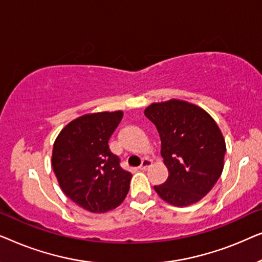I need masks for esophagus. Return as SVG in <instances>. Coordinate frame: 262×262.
Wrapping results in <instances>:
<instances>
[{"label": "esophagus", "instance_id": "34e87169", "mask_svg": "<svg viewBox=\"0 0 262 262\" xmlns=\"http://www.w3.org/2000/svg\"><path fill=\"white\" fill-rule=\"evenodd\" d=\"M150 166H151V161H150L149 159H143L142 164H141V166H139V169L146 170Z\"/></svg>", "mask_w": 262, "mask_h": 262}]
</instances>
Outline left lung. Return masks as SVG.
Wrapping results in <instances>:
<instances>
[{"instance_id": "obj_1", "label": "left lung", "mask_w": 262, "mask_h": 262, "mask_svg": "<svg viewBox=\"0 0 262 262\" xmlns=\"http://www.w3.org/2000/svg\"><path fill=\"white\" fill-rule=\"evenodd\" d=\"M161 138V156L168 179L154 186L164 202L188 206L209 193L224 167L227 146L213 118L202 107L171 99L144 111Z\"/></svg>"}]
</instances>
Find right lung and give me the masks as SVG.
<instances>
[{
  "label": "right lung",
  "mask_w": 262,
  "mask_h": 262,
  "mask_svg": "<svg viewBox=\"0 0 262 262\" xmlns=\"http://www.w3.org/2000/svg\"><path fill=\"white\" fill-rule=\"evenodd\" d=\"M121 111L84 114L57 136L52 168L64 194L93 213L116 209L130 189V171L120 167L108 141L123 118Z\"/></svg>",
  "instance_id": "obj_1"
}]
</instances>
